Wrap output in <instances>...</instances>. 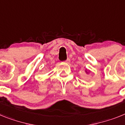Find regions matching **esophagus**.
I'll return each mask as SVG.
<instances>
[{"instance_id": "obj_1", "label": "esophagus", "mask_w": 125, "mask_h": 125, "mask_svg": "<svg viewBox=\"0 0 125 125\" xmlns=\"http://www.w3.org/2000/svg\"><path fill=\"white\" fill-rule=\"evenodd\" d=\"M65 63H68V64L70 63V58H67V60L65 61Z\"/></svg>"}]
</instances>
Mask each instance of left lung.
<instances>
[{
  "instance_id": "obj_1",
  "label": "left lung",
  "mask_w": 125,
  "mask_h": 125,
  "mask_svg": "<svg viewBox=\"0 0 125 125\" xmlns=\"http://www.w3.org/2000/svg\"><path fill=\"white\" fill-rule=\"evenodd\" d=\"M85 73H86L87 74H89V73L90 72H91V71H90L89 70H87V69H85Z\"/></svg>"
}]
</instances>
